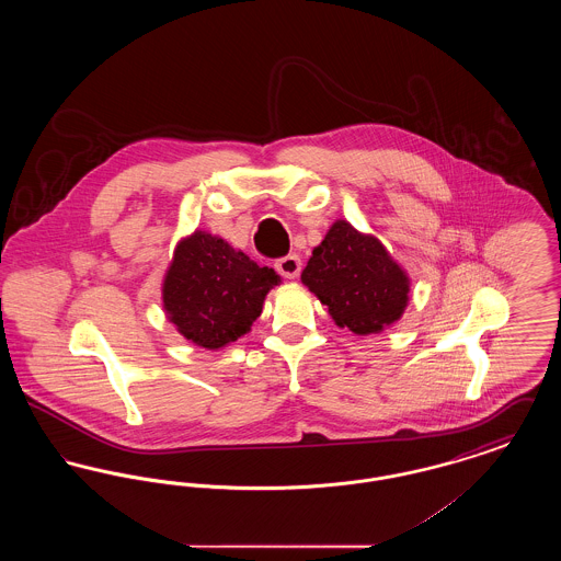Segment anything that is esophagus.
Returning <instances> with one entry per match:
<instances>
[{
    "label": "esophagus",
    "instance_id": "1",
    "mask_svg": "<svg viewBox=\"0 0 561 561\" xmlns=\"http://www.w3.org/2000/svg\"><path fill=\"white\" fill-rule=\"evenodd\" d=\"M300 267H302V263H300V259H298L296 254H288V256H282V259H277V261H275V268H277V273H279L282 277H286V279H294V277H298Z\"/></svg>",
    "mask_w": 561,
    "mask_h": 561
}]
</instances>
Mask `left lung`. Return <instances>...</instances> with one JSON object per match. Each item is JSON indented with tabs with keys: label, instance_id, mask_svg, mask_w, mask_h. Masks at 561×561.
<instances>
[{
	"label": "left lung",
	"instance_id": "8db88e82",
	"mask_svg": "<svg viewBox=\"0 0 561 561\" xmlns=\"http://www.w3.org/2000/svg\"><path fill=\"white\" fill-rule=\"evenodd\" d=\"M339 328L378 334L403 316L410 277L378 238L336 220L300 275Z\"/></svg>",
	"mask_w": 561,
	"mask_h": 561
}]
</instances>
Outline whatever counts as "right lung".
<instances>
[{"mask_svg":"<svg viewBox=\"0 0 561 561\" xmlns=\"http://www.w3.org/2000/svg\"><path fill=\"white\" fill-rule=\"evenodd\" d=\"M277 284L282 277L273 268L259 267L222 238L197 229L176 243L161 300L179 334L218 351L250 332Z\"/></svg>","mask_w":561,"mask_h":561,"instance_id":"1","label":"right lung"}]
</instances>
